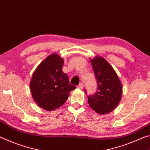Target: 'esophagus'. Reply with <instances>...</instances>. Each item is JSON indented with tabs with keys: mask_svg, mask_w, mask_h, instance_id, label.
Returning <instances> with one entry per match:
<instances>
[{
	"mask_svg": "<svg viewBox=\"0 0 150 150\" xmlns=\"http://www.w3.org/2000/svg\"><path fill=\"white\" fill-rule=\"evenodd\" d=\"M77 87H78L79 88H81V89H82V88H83V87H84V85H83V83H80L79 85L77 86Z\"/></svg>",
	"mask_w": 150,
	"mask_h": 150,
	"instance_id": "34e87169",
	"label": "esophagus"
}]
</instances>
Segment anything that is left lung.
<instances>
[{"label":"left lung","mask_w":150,"mask_h":150,"mask_svg":"<svg viewBox=\"0 0 150 150\" xmlns=\"http://www.w3.org/2000/svg\"><path fill=\"white\" fill-rule=\"evenodd\" d=\"M93 69L97 81V91L87 95L90 107L100 115L112 111L122 98V87L117 74L107 61L96 56L91 59ZM85 93L87 92L85 90Z\"/></svg>","instance_id":"8db88e82"}]
</instances>
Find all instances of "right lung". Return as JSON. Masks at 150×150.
I'll use <instances>...</instances> for the list:
<instances>
[{
	"mask_svg": "<svg viewBox=\"0 0 150 150\" xmlns=\"http://www.w3.org/2000/svg\"><path fill=\"white\" fill-rule=\"evenodd\" d=\"M64 61L52 54L40 63L33 73L30 89L35 103L40 108L51 111L60 107L67 100L75 86L69 84L67 74L63 72Z\"/></svg>",
	"mask_w": 150,
	"mask_h": 150,
	"instance_id": "1",
	"label": "right lung"
}]
</instances>
